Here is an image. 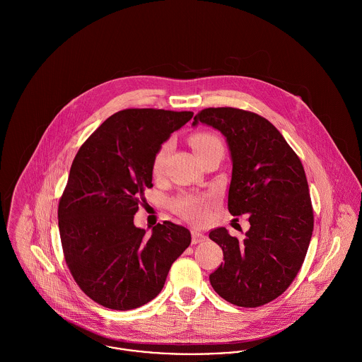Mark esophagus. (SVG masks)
<instances>
[{"label": "esophagus", "instance_id": "esophagus-1", "mask_svg": "<svg viewBox=\"0 0 362 362\" xmlns=\"http://www.w3.org/2000/svg\"><path fill=\"white\" fill-rule=\"evenodd\" d=\"M206 240V235L202 233V231H199V230H192V244L194 245H197V244H199V243H202V241H205Z\"/></svg>", "mask_w": 362, "mask_h": 362}]
</instances>
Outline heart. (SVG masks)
Returning <instances> with one entry per match:
<instances>
[{"label":"heart","mask_w":362,"mask_h":362,"mask_svg":"<svg viewBox=\"0 0 362 362\" xmlns=\"http://www.w3.org/2000/svg\"><path fill=\"white\" fill-rule=\"evenodd\" d=\"M191 145L195 151V153L201 152V151H205L210 146H214V145H221L220 141L214 136V135H210V134H197L191 138ZM170 142H165L164 145H161V148L158 149L157 155L155 157V161H153V171L155 174H158L161 171V167H163V163L165 160V157L170 152ZM206 206L207 202L205 198H198V197H191V195H184L181 198H178L175 202H174V207L181 213L184 214L185 217L188 218H192V220H201L205 217L206 214Z\"/></svg>","instance_id":"heart-1"}]
</instances>
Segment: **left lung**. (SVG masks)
<instances>
[{"mask_svg":"<svg viewBox=\"0 0 362 362\" xmlns=\"http://www.w3.org/2000/svg\"><path fill=\"white\" fill-rule=\"evenodd\" d=\"M217 129L233 163L228 211L250 214L243 241L224 227L209 238L224 262L209 276L214 291L244 308L264 305L293 283L310 247L313 211L304 167L283 135L266 118L233 107L205 108L192 127Z\"/></svg>","mask_w":362,"mask_h":362,"instance_id":"left-lung-1","label":"left lung"}]
</instances>
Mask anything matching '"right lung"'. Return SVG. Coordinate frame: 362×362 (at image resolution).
I'll return each instance as SVG.
<instances>
[{"label": "right lung", "instance_id": "obj_1", "mask_svg": "<svg viewBox=\"0 0 362 362\" xmlns=\"http://www.w3.org/2000/svg\"><path fill=\"white\" fill-rule=\"evenodd\" d=\"M194 112L128 108L108 117L75 156L58 205L66 264L82 291L105 308L128 310L161 291L173 262L191 244L165 221L152 234L134 224L161 145Z\"/></svg>", "mask_w": 362, "mask_h": 362}]
</instances>
